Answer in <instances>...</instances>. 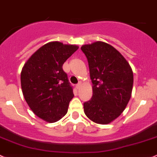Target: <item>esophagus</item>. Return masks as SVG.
<instances>
[{
    "label": "esophagus",
    "mask_w": 157,
    "mask_h": 157,
    "mask_svg": "<svg viewBox=\"0 0 157 157\" xmlns=\"http://www.w3.org/2000/svg\"><path fill=\"white\" fill-rule=\"evenodd\" d=\"M80 87H81V82H78V83L76 85V88L78 90L79 88H80Z\"/></svg>",
    "instance_id": "obj_1"
}]
</instances>
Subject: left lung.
Instances as JSON below:
<instances>
[{"label":"left lung","instance_id":"8db88e82","mask_svg":"<svg viewBox=\"0 0 157 157\" xmlns=\"http://www.w3.org/2000/svg\"><path fill=\"white\" fill-rule=\"evenodd\" d=\"M86 56L93 95L84 103L88 119L98 124H109L119 117L131 98L133 72L126 59L108 44L97 41L81 48Z\"/></svg>","mask_w":157,"mask_h":157}]
</instances>
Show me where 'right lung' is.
Returning a JSON list of instances; mask_svg holds the SVG:
<instances>
[{
    "mask_svg": "<svg viewBox=\"0 0 157 157\" xmlns=\"http://www.w3.org/2000/svg\"><path fill=\"white\" fill-rule=\"evenodd\" d=\"M78 48L58 41L48 43L22 68L21 86L25 101L34 113L47 122H55L67 114L73 87L63 65Z\"/></svg>",
    "mask_w": 157,
    "mask_h": 157,
    "instance_id": "add662e5",
    "label": "right lung"
}]
</instances>
